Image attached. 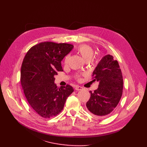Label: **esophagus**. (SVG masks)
<instances>
[{"label": "esophagus", "instance_id": "esophagus-1", "mask_svg": "<svg viewBox=\"0 0 147 147\" xmlns=\"http://www.w3.org/2000/svg\"><path fill=\"white\" fill-rule=\"evenodd\" d=\"M82 89H83V88L81 87V86H77L75 87V89H76V90H82Z\"/></svg>", "mask_w": 147, "mask_h": 147}]
</instances>
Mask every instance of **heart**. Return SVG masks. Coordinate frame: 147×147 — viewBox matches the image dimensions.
Segmentation results:
<instances>
[{
    "instance_id": "obj_1",
    "label": "heart",
    "mask_w": 147,
    "mask_h": 147,
    "mask_svg": "<svg viewBox=\"0 0 147 147\" xmlns=\"http://www.w3.org/2000/svg\"><path fill=\"white\" fill-rule=\"evenodd\" d=\"M78 51L85 61H90L94 56V51L88 45H82L79 46L78 48ZM68 55L65 57V63H67V61L68 60Z\"/></svg>"
}]
</instances>
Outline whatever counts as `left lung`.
<instances>
[{
  "label": "left lung",
  "mask_w": 147,
  "mask_h": 147,
  "mask_svg": "<svg viewBox=\"0 0 147 147\" xmlns=\"http://www.w3.org/2000/svg\"><path fill=\"white\" fill-rule=\"evenodd\" d=\"M93 81L99 82L94 92L89 91L90 98L86 102L89 111L96 117L109 114L117 107L121 99L123 76L117 60L107 55L99 62L93 72Z\"/></svg>",
  "instance_id": "1"
}]
</instances>
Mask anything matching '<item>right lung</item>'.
Returning <instances> with one entry per match:
<instances>
[{
    "label": "right lung",
    "mask_w": 147,
    "mask_h": 147,
    "mask_svg": "<svg viewBox=\"0 0 147 147\" xmlns=\"http://www.w3.org/2000/svg\"><path fill=\"white\" fill-rule=\"evenodd\" d=\"M74 48L68 43L42 42L31 48L23 60L21 83L30 106L43 118L56 116L74 89L67 84L58 88L54 76L63 71L61 61Z\"/></svg>",
    "instance_id": "add662e5"
}]
</instances>
